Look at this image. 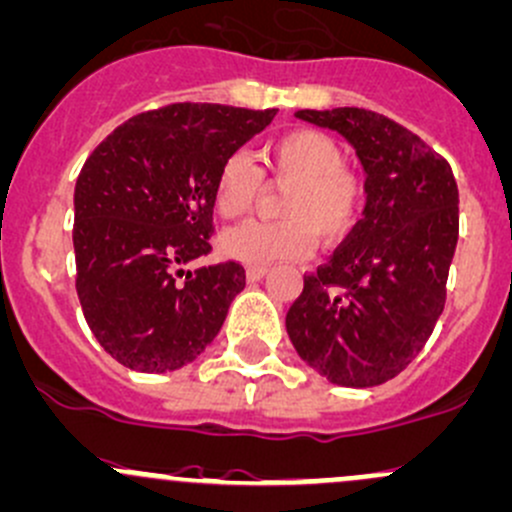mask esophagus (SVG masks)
<instances>
[{
    "label": "esophagus",
    "mask_w": 512,
    "mask_h": 512,
    "mask_svg": "<svg viewBox=\"0 0 512 512\" xmlns=\"http://www.w3.org/2000/svg\"><path fill=\"white\" fill-rule=\"evenodd\" d=\"M267 272H270V267H265V265L247 267V282H260Z\"/></svg>",
    "instance_id": "1"
}]
</instances>
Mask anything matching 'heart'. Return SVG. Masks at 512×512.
Wrapping results in <instances>:
<instances>
[{
    "label": "heart",
    "mask_w": 512,
    "mask_h": 512,
    "mask_svg": "<svg viewBox=\"0 0 512 512\" xmlns=\"http://www.w3.org/2000/svg\"><path fill=\"white\" fill-rule=\"evenodd\" d=\"M262 174L284 186L279 220H250L220 235V252L242 265L299 260L311 242L336 245L353 233L365 206V186L343 166V149L326 132L299 127L270 142L262 152ZM260 196V176L242 154L220 164L213 208L220 218H240Z\"/></svg>",
    "instance_id": "heart-1"
}]
</instances>
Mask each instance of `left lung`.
I'll return each mask as SVG.
<instances>
[{"mask_svg":"<svg viewBox=\"0 0 512 512\" xmlns=\"http://www.w3.org/2000/svg\"><path fill=\"white\" fill-rule=\"evenodd\" d=\"M297 117L353 144L368 203L331 260L304 274L287 333L331 383L383 385L417 358L444 311L459 240L454 171L417 134L373 110H299Z\"/></svg>","mask_w":512,"mask_h":512,"instance_id":"8db88e82","label":"left lung"}]
</instances>
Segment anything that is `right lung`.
<instances>
[{"label":"right lung","mask_w":512,"mask_h":512,"mask_svg":"<svg viewBox=\"0 0 512 512\" xmlns=\"http://www.w3.org/2000/svg\"><path fill=\"white\" fill-rule=\"evenodd\" d=\"M274 115L174 102L129 117L80 169L75 289L90 331L125 368L179 370L218 336L245 267H184L211 252L220 164Z\"/></svg>","instance_id":"right-lung-1"}]
</instances>
